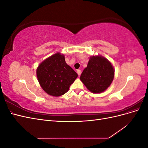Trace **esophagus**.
Here are the masks:
<instances>
[{
    "label": "esophagus",
    "mask_w": 148,
    "mask_h": 148,
    "mask_svg": "<svg viewBox=\"0 0 148 148\" xmlns=\"http://www.w3.org/2000/svg\"><path fill=\"white\" fill-rule=\"evenodd\" d=\"M77 73H78V75L79 77L80 75H81V73H82V71H81V70H77Z\"/></svg>",
    "instance_id": "1"
}]
</instances>
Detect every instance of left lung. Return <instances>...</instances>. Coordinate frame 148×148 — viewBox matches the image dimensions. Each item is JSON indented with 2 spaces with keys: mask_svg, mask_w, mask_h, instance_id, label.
Instances as JSON below:
<instances>
[{
  "mask_svg": "<svg viewBox=\"0 0 148 148\" xmlns=\"http://www.w3.org/2000/svg\"><path fill=\"white\" fill-rule=\"evenodd\" d=\"M115 70L109 60L101 55L89 57L87 66L80 76V80L89 91L101 93L112 82Z\"/></svg>",
  "mask_w": 148,
  "mask_h": 148,
  "instance_id": "8db88e82",
  "label": "left lung"
}]
</instances>
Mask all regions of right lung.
Here are the masks:
<instances>
[{"mask_svg":"<svg viewBox=\"0 0 148 148\" xmlns=\"http://www.w3.org/2000/svg\"><path fill=\"white\" fill-rule=\"evenodd\" d=\"M36 75L43 90L55 97L65 94L78 77V74L66 64L64 55L60 52L42 61L36 69Z\"/></svg>","mask_w":148,"mask_h":148,"instance_id":"right-lung-1","label":"right lung"}]
</instances>
